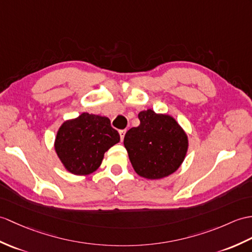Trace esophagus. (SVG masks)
Segmentation results:
<instances>
[{
  "label": "esophagus",
  "instance_id": "obj_1",
  "mask_svg": "<svg viewBox=\"0 0 252 252\" xmlns=\"http://www.w3.org/2000/svg\"><path fill=\"white\" fill-rule=\"evenodd\" d=\"M126 130H120V131H119V134H120V138H121V140H124V138H125V135H126Z\"/></svg>",
  "mask_w": 252,
  "mask_h": 252
}]
</instances>
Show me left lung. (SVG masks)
Instances as JSON below:
<instances>
[{"label":"left lung","mask_w":252,"mask_h":252,"mask_svg":"<svg viewBox=\"0 0 252 252\" xmlns=\"http://www.w3.org/2000/svg\"><path fill=\"white\" fill-rule=\"evenodd\" d=\"M140 124L124 139L132 166L139 176L160 179L177 171L188 150V137L173 117L147 109L138 114Z\"/></svg>","instance_id":"left-lung-1"}]
</instances>
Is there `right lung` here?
<instances>
[{"label":"right lung","mask_w":252,"mask_h":252,"mask_svg":"<svg viewBox=\"0 0 252 252\" xmlns=\"http://www.w3.org/2000/svg\"><path fill=\"white\" fill-rule=\"evenodd\" d=\"M119 142V133L107 117L83 113L60 126L55 148L68 172L88 175L96 171L104 154Z\"/></svg>","instance_id":"right-lung-1"}]
</instances>
